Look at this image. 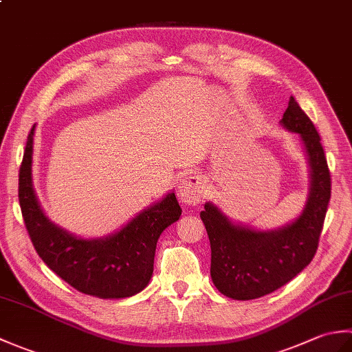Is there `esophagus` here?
<instances>
[{
    "label": "esophagus",
    "instance_id": "34e87169",
    "mask_svg": "<svg viewBox=\"0 0 352 352\" xmlns=\"http://www.w3.org/2000/svg\"><path fill=\"white\" fill-rule=\"evenodd\" d=\"M178 197L183 203L189 206H197L206 197V182L201 175H189L186 177L180 189H178Z\"/></svg>",
    "mask_w": 352,
    "mask_h": 352
}]
</instances>
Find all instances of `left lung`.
Instances as JSON below:
<instances>
[{"label": "left lung", "mask_w": 352, "mask_h": 352, "mask_svg": "<svg viewBox=\"0 0 352 352\" xmlns=\"http://www.w3.org/2000/svg\"><path fill=\"white\" fill-rule=\"evenodd\" d=\"M280 124L300 134L307 153L310 192L302 213L281 228L258 231L231 222L212 203L201 212L212 248L213 284L233 300H256L295 278L315 257L324 227L331 177L319 134L294 96Z\"/></svg>", "instance_id": "left-lung-1"}]
</instances>
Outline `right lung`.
<instances>
[{
    "mask_svg": "<svg viewBox=\"0 0 352 352\" xmlns=\"http://www.w3.org/2000/svg\"><path fill=\"white\" fill-rule=\"evenodd\" d=\"M34 125L30 130L19 169V206L36 252L52 272L81 294L119 300L144 290L151 280L157 241L180 219L175 193L144 212L116 233L81 239L51 222L41 208L32 180Z\"/></svg>",
    "mask_w": 352,
    "mask_h": 352,
    "instance_id": "obj_1",
    "label": "right lung"
}]
</instances>
